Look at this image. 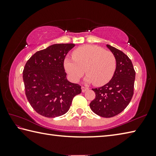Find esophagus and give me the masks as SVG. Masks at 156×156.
Returning <instances> with one entry per match:
<instances>
[{"label":"esophagus","instance_id":"obj_1","mask_svg":"<svg viewBox=\"0 0 156 156\" xmlns=\"http://www.w3.org/2000/svg\"><path fill=\"white\" fill-rule=\"evenodd\" d=\"M81 89H82V91H83V92L86 91L87 90H88V89H89L88 87H84V86H82Z\"/></svg>","mask_w":156,"mask_h":156}]
</instances>
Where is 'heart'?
Masks as SVG:
<instances>
[{"label": "heart", "mask_w": 156, "mask_h": 156, "mask_svg": "<svg viewBox=\"0 0 156 156\" xmlns=\"http://www.w3.org/2000/svg\"><path fill=\"white\" fill-rule=\"evenodd\" d=\"M73 59H65L66 72L73 81L77 82L87 73L86 81L102 86L112 78L116 69L114 54L96 45H84L72 53Z\"/></svg>", "instance_id": "heart-1"}]
</instances>
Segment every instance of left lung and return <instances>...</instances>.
Wrapping results in <instances>:
<instances>
[{
	"label": "left lung",
	"instance_id": "obj_1",
	"mask_svg": "<svg viewBox=\"0 0 156 156\" xmlns=\"http://www.w3.org/2000/svg\"><path fill=\"white\" fill-rule=\"evenodd\" d=\"M116 58V69L109 83L101 87L92 89L96 98L90 108L96 114L112 118L127 107L133 95L136 72L130 58L122 51L107 44Z\"/></svg>",
	"mask_w": 156,
	"mask_h": 156
}]
</instances>
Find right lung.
<instances>
[{
    "instance_id": "1",
    "label": "right lung",
    "mask_w": 156,
    "mask_h": 156,
    "mask_svg": "<svg viewBox=\"0 0 156 156\" xmlns=\"http://www.w3.org/2000/svg\"><path fill=\"white\" fill-rule=\"evenodd\" d=\"M75 44H55L36 52L27 60L23 72L25 95L33 109L47 118L68 112L73 98L81 93V86L67 80L64 60Z\"/></svg>"
}]
</instances>
